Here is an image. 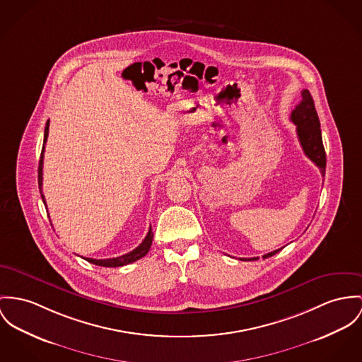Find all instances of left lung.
<instances>
[{
  "instance_id": "1",
  "label": "left lung",
  "mask_w": 362,
  "mask_h": 362,
  "mask_svg": "<svg viewBox=\"0 0 362 362\" xmlns=\"http://www.w3.org/2000/svg\"><path fill=\"white\" fill-rule=\"evenodd\" d=\"M300 93H302V100L295 107V110H292L291 112V121L296 125V134H298V138L302 144L305 154L317 167L320 168L321 175L325 176L327 154H325V148L322 144L318 114L315 112L314 100H313L310 92L307 89H303ZM281 250L282 248L263 255V259H267V257L279 253ZM256 259H259V257H250L248 260H256ZM243 260H247V259H243Z\"/></svg>"
}]
</instances>
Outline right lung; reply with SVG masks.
I'll return each mask as SVG.
<instances>
[{"mask_svg":"<svg viewBox=\"0 0 362 362\" xmlns=\"http://www.w3.org/2000/svg\"><path fill=\"white\" fill-rule=\"evenodd\" d=\"M48 132H49V119L47 121V125H45V132H44V144H42V150H41V157H40V165H38V187H40V193H41V198L45 204V197L42 194V165H44V151H45V143L48 139ZM47 205V204H45ZM153 231H151V226L148 228V233L146 235V238L143 240V243L140 244L138 248L129 252V253H125L122 256H118V257H112V259H90V257H83L85 260H88L89 263L92 264H96V266H103V267H119V266H125V264H129V263H134L136 260L141 259L143 256L147 255V252L150 250L151 247V243H153Z\"/></svg>","mask_w":362,"mask_h":362,"instance_id":"obj_1","label":"right lung"}]
</instances>
